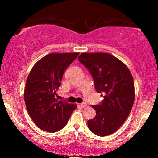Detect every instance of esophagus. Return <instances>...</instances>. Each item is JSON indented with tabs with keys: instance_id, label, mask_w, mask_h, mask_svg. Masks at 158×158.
Instances as JSON below:
<instances>
[{
	"instance_id": "1",
	"label": "esophagus",
	"mask_w": 158,
	"mask_h": 158,
	"mask_svg": "<svg viewBox=\"0 0 158 158\" xmlns=\"http://www.w3.org/2000/svg\"><path fill=\"white\" fill-rule=\"evenodd\" d=\"M86 106H87V104H86L85 103H81V107H82V108H85Z\"/></svg>"
}]
</instances>
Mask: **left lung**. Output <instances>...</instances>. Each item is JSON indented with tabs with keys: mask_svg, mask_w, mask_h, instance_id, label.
<instances>
[{
	"mask_svg": "<svg viewBox=\"0 0 158 158\" xmlns=\"http://www.w3.org/2000/svg\"><path fill=\"white\" fill-rule=\"evenodd\" d=\"M78 60L91 73L96 91L104 95L100 105L92 106L96 114L88 120V128L100 137L111 135L132 109L135 93L131 73L124 62L109 53H82Z\"/></svg>",
	"mask_w": 158,
	"mask_h": 158,
	"instance_id": "left-lung-1",
	"label": "left lung"
}]
</instances>
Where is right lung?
<instances>
[{
  "label": "right lung",
  "mask_w": 158,
  "mask_h": 158,
  "mask_svg": "<svg viewBox=\"0 0 158 158\" xmlns=\"http://www.w3.org/2000/svg\"><path fill=\"white\" fill-rule=\"evenodd\" d=\"M79 52L51 53L33 66L27 79L24 101L30 117L36 126L55 132L67 124L76 104L57 98L62 75Z\"/></svg>",
  "instance_id": "1"
}]
</instances>
